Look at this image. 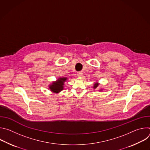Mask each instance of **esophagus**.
<instances>
[{"instance_id":"34e87169","label":"esophagus","mask_w":150,"mask_h":150,"mask_svg":"<svg viewBox=\"0 0 150 150\" xmlns=\"http://www.w3.org/2000/svg\"><path fill=\"white\" fill-rule=\"evenodd\" d=\"M83 75V73H82V72H78V73H77V75H78V76H79V77H81L82 76V75Z\"/></svg>"}]
</instances>
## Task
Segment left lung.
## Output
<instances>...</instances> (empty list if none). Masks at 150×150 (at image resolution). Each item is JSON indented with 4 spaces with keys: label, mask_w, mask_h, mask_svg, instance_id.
I'll list each match as a JSON object with an SVG mask.
<instances>
[{
    "label": "left lung",
    "mask_w": 150,
    "mask_h": 150,
    "mask_svg": "<svg viewBox=\"0 0 150 150\" xmlns=\"http://www.w3.org/2000/svg\"><path fill=\"white\" fill-rule=\"evenodd\" d=\"M100 85V83H98V82H95L94 83V86H93V88L94 89H96V88H97V87H98V85ZM103 89H100V90H98L100 91H103Z\"/></svg>",
    "instance_id": "1"
}]
</instances>
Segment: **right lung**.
I'll return each instance as SVG.
<instances>
[{"label":"right lung","mask_w":150,"mask_h":150,"mask_svg":"<svg viewBox=\"0 0 150 150\" xmlns=\"http://www.w3.org/2000/svg\"><path fill=\"white\" fill-rule=\"evenodd\" d=\"M68 78L60 77L56 81H53L49 85V88L53 93H59L64 89L65 82L67 81Z\"/></svg>","instance_id":"1"}]
</instances>
